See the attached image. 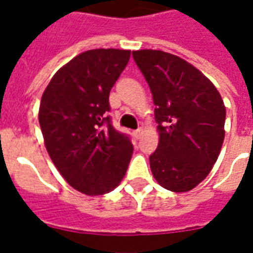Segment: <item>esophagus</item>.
Listing matches in <instances>:
<instances>
[{
    "instance_id": "obj_1",
    "label": "esophagus",
    "mask_w": 253,
    "mask_h": 253,
    "mask_svg": "<svg viewBox=\"0 0 253 253\" xmlns=\"http://www.w3.org/2000/svg\"><path fill=\"white\" fill-rule=\"evenodd\" d=\"M142 132H143V130L141 128V127H139V128H137V130H134V131H132V135H134V138H135V139H139V138H141V135H142Z\"/></svg>"
}]
</instances>
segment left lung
I'll return each instance as SVG.
<instances>
[{
    "mask_svg": "<svg viewBox=\"0 0 253 253\" xmlns=\"http://www.w3.org/2000/svg\"><path fill=\"white\" fill-rule=\"evenodd\" d=\"M132 57L153 94L159 123V146L149 157L152 173L167 190H192L210 173L222 148V97L206 76L173 54L138 50Z\"/></svg>",
    "mask_w": 253,
    "mask_h": 253,
    "instance_id": "left-lung-1",
    "label": "left lung"
}]
</instances>
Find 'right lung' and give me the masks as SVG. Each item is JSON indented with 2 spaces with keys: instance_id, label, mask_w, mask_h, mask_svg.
I'll use <instances>...</instances> for the list:
<instances>
[{
  "instance_id": "obj_1",
  "label": "right lung",
  "mask_w": 253,
  "mask_h": 253,
  "mask_svg": "<svg viewBox=\"0 0 253 253\" xmlns=\"http://www.w3.org/2000/svg\"><path fill=\"white\" fill-rule=\"evenodd\" d=\"M130 50L96 48L61 67L42 96L44 145L63 179L86 195H103L126 175L130 137L114 128L110 92L128 63Z\"/></svg>"
}]
</instances>
